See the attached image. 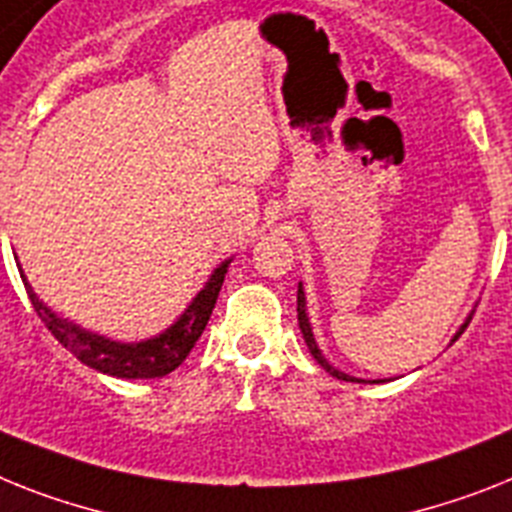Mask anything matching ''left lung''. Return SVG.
<instances>
[{
  "label": "left lung",
  "instance_id": "1",
  "mask_svg": "<svg viewBox=\"0 0 512 512\" xmlns=\"http://www.w3.org/2000/svg\"><path fill=\"white\" fill-rule=\"evenodd\" d=\"M296 315H299V328H302V336H304V343H307L309 354L315 356V362L320 364V367L325 369V372H330V375H333V377H338V380H346V382H367V380H359V377L346 375V372L336 369V367H333V364L328 362V359H325V354H322L320 346H317V341H315V333H312V322H309V315H307V296H304L302 283H299V291H296ZM471 315H474V312H471ZM471 315H468L466 322H463L461 328H458V333H455V336H453V341L458 336H461L463 330H466V325H468V320H471ZM453 341H450V343H453ZM375 382H382V380H375Z\"/></svg>",
  "mask_w": 512,
  "mask_h": 512
}]
</instances>
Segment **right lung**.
<instances>
[{
	"mask_svg": "<svg viewBox=\"0 0 512 512\" xmlns=\"http://www.w3.org/2000/svg\"><path fill=\"white\" fill-rule=\"evenodd\" d=\"M231 257L223 260L213 273H210L208 283L197 291V296L187 304L182 315L171 322L169 328L161 330L158 336L145 338V341L122 343L114 338H106L101 333L80 328L77 322L67 320V317L57 315L49 304L38 299L33 286L25 278L23 268H20V278L25 283V291L30 296V304L36 309V315L41 317L46 328L51 330V336L62 343L64 349L88 364L90 369L103 372V375L122 377V380H153V377H163L174 372L179 364L187 359L192 349H195L197 338L203 336L205 325L210 320V312L216 307L218 291L223 286V278L229 273Z\"/></svg>",
	"mask_w": 512,
	"mask_h": 512,
	"instance_id": "right-lung-1",
	"label": "right lung"
}]
</instances>
